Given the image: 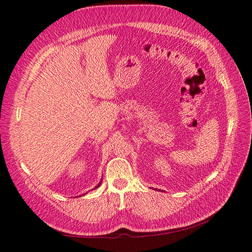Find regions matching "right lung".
<instances>
[{
  "label": "right lung",
  "mask_w": 252,
  "mask_h": 252,
  "mask_svg": "<svg viewBox=\"0 0 252 252\" xmlns=\"http://www.w3.org/2000/svg\"><path fill=\"white\" fill-rule=\"evenodd\" d=\"M100 185H101V181H100V182H99V184H98V185H97V186H96V187H95V188H94V189H97V188H98V187H99ZM94 189H93V190H94Z\"/></svg>",
  "instance_id": "obj_1"
}]
</instances>
